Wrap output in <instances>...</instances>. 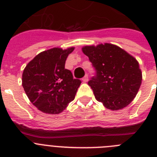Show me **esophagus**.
<instances>
[{"instance_id": "1", "label": "esophagus", "mask_w": 157, "mask_h": 157, "mask_svg": "<svg viewBox=\"0 0 157 157\" xmlns=\"http://www.w3.org/2000/svg\"><path fill=\"white\" fill-rule=\"evenodd\" d=\"M82 80H83L84 82H85V83H86V82L88 81V75H87V74H86V75L84 76V77H83Z\"/></svg>"}]
</instances>
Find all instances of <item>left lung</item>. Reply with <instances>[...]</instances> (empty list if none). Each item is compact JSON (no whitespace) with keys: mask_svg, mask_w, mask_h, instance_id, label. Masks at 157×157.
I'll return each instance as SVG.
<instances>
[{"mask_svg":"<svg viewBox=\"0 0 157 157\" xmlns=\"http://www.w3.org/2000/svg\"><path fill=\"white\" fill-rule=\"evenodd\" d=\"M82 52L96 71L88 85L97 101L111 110L129 105L142 84V71L136 59L124 49L108 43L84 46Z\"/></svg>","mask_w":157,"mask_h":157,"instance_id":"left-lung-1","label":"left lung"}]
</instances>
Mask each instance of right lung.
Returning a JSON list of instances; mask_svg holds the SVG:
<instances>
[{
    "label": "right lung",
    "mask_w": 157,
    "mask_h": 157,
    "mask_svg": "<svg viewBox=\"0 0 157 157\" xmlns=\"http://www.w3.org/2000/svg\"><path fill=\"white\" fill-rule=\"evenodd\" d=\"M74 48H54L35 56L25 67L22 84L29 101L41 112L59 114L75 98L81 81L65 63Z\"/></svg>",
    "instance_id": "add662e5"
}]
</instances>
